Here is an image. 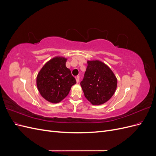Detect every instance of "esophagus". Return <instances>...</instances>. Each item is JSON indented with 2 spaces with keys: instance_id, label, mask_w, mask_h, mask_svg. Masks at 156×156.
I'll return each instance as SVG.
<instances>
[{
  "instance_id": "obj_1",
  "label": "esophagus",
  "mask_w": 156,
  "mask_h": 156,
  "mask_svg": "<svg viewBox=\"0 0 156 156\" xmlns=\"http://www.w3.org/2000/svg\"><path fill=\"white\" fill-rule=\"evenodd\" d=\"M75 79H76L77 83H79V76H77L76 77H75Z\"/></svg>"
}]
</instances>
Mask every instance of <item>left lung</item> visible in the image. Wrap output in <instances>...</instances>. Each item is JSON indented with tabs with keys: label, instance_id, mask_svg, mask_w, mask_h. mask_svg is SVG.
<instances>
[{
	"label": "left lung",
	"instance_id": "obj_1",
	"mask_svg": "<svg viewBox=\"0 0 156 156\" xmlns=\"http://www.w3.org/2000/svg\"><path fill=\"white\" fill-rule=\"evenodd\" d=\"M81 86L84 96L93 105H101L114 94L117 79L107 65L98 60L88 61Z\"/></svg>",
	"mask_w": 156,
	"mask_h": 156
}]
</instances>
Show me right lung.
<instances>
[{
    "instance_id": "add662e5",
    "label": "right lung",
    "mask_w": 156,
    "mask_h": 156,
    "mask_svg": "<svg viewBox=\"0 0 156 156\" xmlns=\"http://www.w3.org/2000/svg\"><path fill=\"white\" fill-rule=\"evenodd\" d=\"M66 59L56 57L47 62L37 74V89L46 100L56 103L66 97L76 80L66 66Z\"/></svg>"
}]
</instances>
